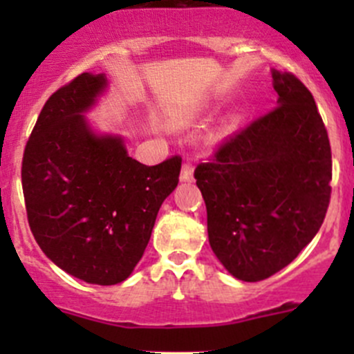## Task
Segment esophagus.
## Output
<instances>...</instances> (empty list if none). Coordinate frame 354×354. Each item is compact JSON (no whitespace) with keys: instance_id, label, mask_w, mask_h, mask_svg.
<instances>
[{"instance_id":"34e87169","label":"esophagus","mask_w":354,"mask_h":354,"mask_svg":"<svg viewBox=\"0 0 354 354\" xmlns=\"http://www.w3.org/2000/svg\"><path fill=\"white\" fill-rule=\"evenodd\" d=\"M180 180L181 181H194V166H192V162H183V166H181Z\"/></svg>"}]
</instances>
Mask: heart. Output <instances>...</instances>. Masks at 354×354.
Instances as JSON below:
<instances>
[{"label": "heart", "instance_id": "b5f03b06", "mask_svg": "<svg viewBox=\"0 0 354 354\" xmlns=\"http://www.w3.org/2000/svg\"><path fill=\"white\" fill-rule=\"evenodd\" d=\"M190 120H192V116H190V114H183V116H181L180 120H178V123H181V124H187V123H190Z\"/></svg>", "mask_w": 354, "mask_h": 354}]
</instances>
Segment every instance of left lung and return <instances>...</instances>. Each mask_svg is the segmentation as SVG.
I'll return each mask as SVG.
<instances>
[{
	"label": "left lung",
	"mask_w": 354,
	"mask_h": 354,
	"mask_svg": "<svg viewBox=\"0 0 354 354\" xmlns=\"http://www.w3.org/2000/svg\"><path fill=\"white\" fill-rule=\"evenodd\" d=\"M272 80L276 108L195 169L209 243L246 283L291 263L319 233L330 200L329 135L312 92L292 73L272 70Z\"/></svg>",
	"instance_id": "obj_1"
}]
</instances>
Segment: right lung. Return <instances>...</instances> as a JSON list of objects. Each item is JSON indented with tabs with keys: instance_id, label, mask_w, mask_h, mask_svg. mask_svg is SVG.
Returning a JSON list of instances; mask_svg holds the SVG:
<instances>
[{
	"instance_id": "add662e5",
	"label": "right lung",
	"mask_w": 354,
	"mask_h": 354,
	"mask_svg": "<svg viewBox=\"0 0 354 354\" xmlns=\"http://www.w3.org/2000/svg\"><path fill=\"white\" fill-rule=\"evenodd\" d=\"M104 88V75L82 73L46 101L25 145L22 188L28 226L48 259L77 279L111 286L144 255L181 157L145 166L121 137L95 135L82 113Z\"/></svg>"
}]
</instances>
